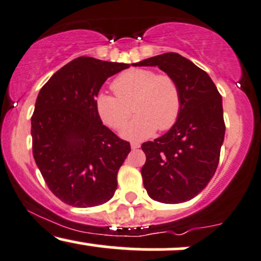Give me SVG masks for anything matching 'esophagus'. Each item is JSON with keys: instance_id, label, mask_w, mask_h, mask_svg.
<instances>
[{"instance_id": "esophagus-1", "label": "esophagus", "mask_w": 261, "mask_h": 261, "mask_svg": "<svg viewBox=\"0 0 261 261\" xmlns=\"http://www.w3.org/2000/svg\"><path fill=\"white\" fill-rule=\"evenodd\" d=\"M130 146H132V149L133 150H137V149H139L140 148V143H138V142H133L130 144Z\"/></svg>"}]
</instances>
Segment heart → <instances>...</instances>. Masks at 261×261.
I'll return each instance as SVG.
<instances>
[{
	"label": "heart",
	"mask_w": 261,
	"mask_h": 261,
	"mask_svg": "<svg viewBox=\"0 0 261 261\" xmlns=\"http://www.w3.org/2000/svg\"><path fill=\"white\" fill-rule=\"evenodd\" d=\"M111 88L116 96L97 95L96 111L103 123L122 129L134 110L138 115L123 130L128 139H143L151 136L156 128L166 130L176 123L182 101L178 84L171 75L156 74L150 69H130L119 74Z\"/></svg>",
	"instance_id": "b5f03b06"
}]
</instances>
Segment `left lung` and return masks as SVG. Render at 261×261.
I'll return each mask as SVG.
<instances>
[{
	"mask_svg": "<svg viewBox=\"0 0 261 261\" xmlns=\"http://www.w3.org/2000/svg\"><path fill=\"white\" fill-rule=\"evenodd\" d=\"M133 66H158L171 75L180 91V112L166 134L143 143L142 167L149 197L165 204L198 195L219 165L225 138L222 97L207 73L176 52L146 58Z\"/></svg>",
	"mask_w": 261,
	"mask_h": 261,
	"instance_id": "left-lung-1",
	"label": "left lung"
}]
</instances>
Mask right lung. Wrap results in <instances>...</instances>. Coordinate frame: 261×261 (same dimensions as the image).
I'll return each instance as SVG.
<instances>
[{"label":"right lung","mask_w":261,"mask_h":261,"mask_svg":"<svg viewBox=\"0 0 261 261\" xmlns=\"http://www.w3.org/2000/svg\"><path fill=\"white\" fill-rule=\"evenodd\" d=\"M129 64L78 57L41 88L32 116L33 155L48 189L75 207L105 204L130 144L102 124L95 106L109 76Z\"/></svg>","instance_id":"add662e5"}]
</instances>
